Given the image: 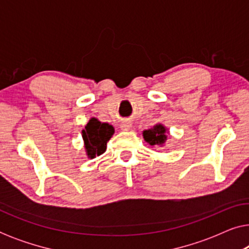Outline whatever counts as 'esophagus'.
<instances>
[{"instance_id":"1","label":"esophagus","mask_w":249,"mask_h":249,"mask_svg":"<svg viewBox=\"0 0 249 249\" xmlns=\"http://www.w3.org/2000/svg\"><path fill=\"white\" fill-rule=\"evenodd\" d=\"M120 127H121L122 130H124V131L130 130L131 124H130V122H128V121H124V122H122V124H120Z\"/></svg>"}]
</instances>
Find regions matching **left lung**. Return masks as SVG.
I'll return each instance as SVG.
<instances>
[{
  "label": "left lung",
  "instance_id": "obj_1",
  "mask_svg": "<svg viewBox=\"0 0 249 249\" xmlns=\"http://www.w3.org/2000/svg\"><path fill=\"white\" fill-rule=\"evenodd\" d=\"M169 129L162 124H156L153 128L142 131V137L151 146H159L162 147L168 141Z\"/></svg>",
  "mask_w": 249,
  "mask_h": 249
}]
</instances>
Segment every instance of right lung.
Segmentation results:
<instances>
[{"label":"right lung","instance_id":"1","mask_svg":"<svg viewBox=\"0 0 249 249\" xmlns=\"http://www.w3.org/2000/svg\"><path fill=\"white\" fill-rule=\"evenodd\" d=\"M114 134V128L107 122L90 118L85 129L81 131L84 146L88 159L100 156L107 151V144Z\"/></svg>","mask_w":249,"mask_h":249}]
</instances>
